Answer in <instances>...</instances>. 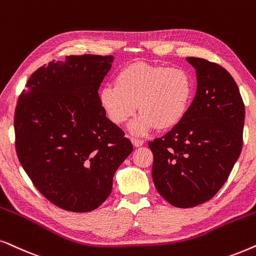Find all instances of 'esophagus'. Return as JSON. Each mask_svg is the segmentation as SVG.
Instances as JSON below:
<instances>
[{
	"label": "esophagus",
	"instance_id": "1",
	"mask_svg": "<svg viewBox=\"0 0 256 256\" xmlns=\"http://www.w3.org/2000/svg\"><path fill=\"white\" fill-rule=\"evenodd\" d=\"M131 142L136 148H140V146H142V144H144V140H142V139H137V138H132Z\"/></svg>",
	"mask_w": 256,
	"mask_h": 256
}]
</instances>
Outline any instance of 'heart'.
I'll use <instances>...</instances> for the list:
<instances>
[{
	"mask_svg": "<svg viewBox=\"0 0 256 256\" xmlns=\"http://www.w3.org/2000/svg\"><path fill=\"white\" fill-rule=\"evenodd\" d=\"M193 97V80L182 68L134 62L122 68L114 85L98 94L106 117L122 125L138 110L139 117L130 125L134 134L142 136L153 128L170 130L182 122Z\"/></svg>",
	"mask_w": 256,
	"mask_h": 256,
	"instance_id": "heart-1",
	"label": "heart"
}]
</instances>
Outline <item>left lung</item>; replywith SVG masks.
Instances as JSON below:
<instances>
[{
    "mask_svg": "<svg viewBox=\"0 0 256 256\" xmlns=\"http://www.w3.org/2000/svg\"><path fill=\"white\" fill-rule=\"evenodd\" d=\"M196 69V92L182 122L148 142L152 178L158 193L180 208L216 196L242 148L244 105L226 69L187 57Z\"/></svg>",
    "mask_w": 256,
    "mask_h": 256,
    "instance_id": "1",
    "label": "left lung"
}]
</instances>
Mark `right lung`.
Listing matches in <instances>:
<instances>
[{"label": "right lung", "instance_id": "1", "mask_svg": "<svg viewBox=\"0 0 256 256\" xmlns=\"http://www.w3.org/2000/svg\"><path fill=\"white\" fill-rule=\"evenodd\" d=\"M114 56H66L30 76L15 110L16 152L36 188L60 208L90 212L112 190L114 172L132 152L104 114L98 88Z\"/></svg>", "mask_w": 256, "mask_h": 256}]
</instances>
